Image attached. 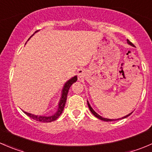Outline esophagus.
<instances>
[{"label": "esophagus", "instance_id": "obj_1", "mask_svg": "<svg viewBox=\"0 0 152 152\" xmlns=\"http://www.w3.org/2000/svg\"><path fill=\"white\" fill-rule=\"evenodd\" d=\"M77 75L79 78H82L85 76V70L84 69H79L77 71Z\"/></svg>", "mask_w": 152, "mask_h": 152}]
</instances>
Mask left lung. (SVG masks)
Returning <instances> with one entry per match:
<instances>
[{"label": "left lung", "mask_w": 152, "mask_h": 152, "mask_svg": "<svg viewBox=\"0 0 152 152\" xmlns=\"http://www.w3.org/2000/svg\"><path fill=\"white\" fill-rule=\"evenodd\" d=\"M127 43L129 44V45H132V46H134V45H133V44L132 43V42H130L129 40V39H127ZM87 104H88V107H89V109H90V111H91V113H93V115H94L96 116V118H98L100 119V120L104 121H116V120H119V119H121V118H119V119H115H115H109V118H102V116L99 115L98 114V113H96V112H95L94 110H93V109L92 108L91 106H90V104H89L88 101H87ZM131 113H129V114L127 115L124 116V117L122 118H125L128 117V116H129L130 115H131Z\"/></svg>", "instance_id": "8db88e82"}]
</instances>
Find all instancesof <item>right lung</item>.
Segmentation results:
<instances>
[{"label":"right lung","mask_w":152,"mask_h":152,"mask_svg":"<svg viewBox=\"0 0 152 152\" xmlns=\"http://www.w3.org/2000/svg\"><path fill=\"white\" fill-rule=\"evenodd\" d=\"M36 32H35V33H36ZM29 39H30V38H29ZM76 81H77V76H75L74 77L69 79L66 83L65 84L62 91V96H61L60 100H59V104H58V110L54 115L50 116H41V115H35L28 113H26V112H24V113H25L27 115L29 116V117L33 118L34 120L37 121L44 122V123H48V122L54 121L56 120V119L60 116V115L62 113V111H63L64 110V107H65V103H66L67 93H68L69 89H70V86L73 85L74 82H76Z\"/></svg>","instance_id":"obj_1"}]
</instances>
